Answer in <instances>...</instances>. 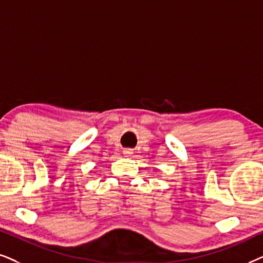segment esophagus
I'll return each instance as SVG.
<instances>
[{
	"label": "esophagus",
	"mask_w": 263,
	"mask_h": 263,
	"mask_svg": "<svg viewBox=\"0 0 263 263\" xmlns=\"http://www.w3.org/2000/svg\"><path fill=\"white\" fill-rule=\"evenodd\" d=\"M132 154H134V153H132V150H124V155L125 156H131Z\"/></svg>",
	"instance_id": "34e87169"
}]
</instances>
